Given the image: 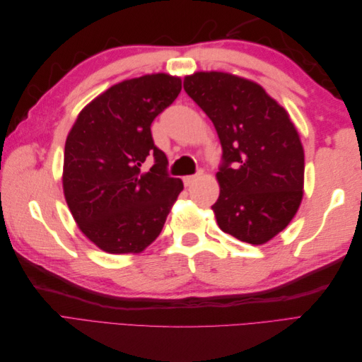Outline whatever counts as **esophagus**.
<instances>
[{
    "mask_svg": "<svg viewBox=\"0 0 362 362\" xmlns=\"http://www.w3.org/2000/svg\"><path fill=\"white\" fill-rule=\"evenodd\" d=\"M201 175H202V170H201V172H198L196 175H189V177H184V180H182V181H184V184L187 185V187H189V185H192L196 180H199Z\"/></svg>",
    "mask_w": 362,
    "mask_h": 362,
    "instance_id": "1",
    "label": "esophagus"
}]
</instances>
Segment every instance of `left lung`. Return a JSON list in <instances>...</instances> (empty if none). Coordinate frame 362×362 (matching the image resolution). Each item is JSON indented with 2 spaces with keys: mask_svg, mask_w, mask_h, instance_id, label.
Instances as JSON below:
<instances>
[{
  "mask_svg": "<svg viewBox=\"0 0 362 362\" xmlns=\"http://www.w3.org/2000/svg\"><path fill=\"white\" fill-rule=\"evenodd\" d=\"M184 90L222 145L221 194L211 206L218 228L250 245L269 242L303 196V148L287 112L259 84L225 72L185 76Z\"/></svg>",
  "mask_w": 362,
  "mask_h": 362,
  "instance_id": "8db88e82",
  "label": "left lung"
}]
</instances>
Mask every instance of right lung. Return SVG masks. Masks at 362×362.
Listing matches in <instances>:
<instances>
[{
  "label": "right lung",
  "instance_id": "1",
  "mask_svg": "<svg viewBox=\"0 0 362 362\" xmlns=\"http://www.w3.org/2000/svg\"><path fill=\"white\" fill-rule=\"evenodd\" d=\"M180 92L181 80L166 74L115 84L83 108L66 139L64 198L83 234L108 254L148 247L182 190L151 133ZM149 156L155 164L144 174Z\"/></svg>",
  "mask_w": 362,
  "mask_h": 362
}]
</instances>
